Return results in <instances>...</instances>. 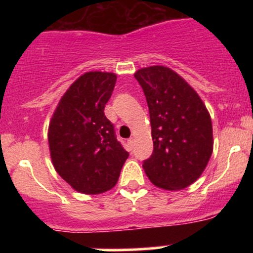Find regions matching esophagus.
Returning a JSON list of instances; mask_svg holds the SVG:
<instances>
[{"label": "esophagus", "mask_w": 253, "mask_h": 253, "mask_svg": "<svg viewBox=\"0 0 253 253\" xmlns=\"http://www.w3.org/2000/svg\"><path fill=\"white\" fill-rule=\"evenodd\" d=\"M127 143H128V147H129V149L132 150V148H133V144H134V139H133V138H129L128 141H127Z\"/></svg>", "instance_id": "esophagus-1"}]
</instances>
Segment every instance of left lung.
<instances>
[{"label":"left lung","mask_w":253,"mask_h":253,"mask_svg":"<svg viewBox=\"0 0 253 253\" xmlns=\"http://www.w3.org/2000/svg\"><path fill=\"white\" fill-rule=\"evenodd\" d=\"M149 108L153 154L143 162L148 178L169 191L195 182L213 152L211 115L195 89L164 66L134 73Z\"/></svg>","instance_id":"1"}]
</instances>
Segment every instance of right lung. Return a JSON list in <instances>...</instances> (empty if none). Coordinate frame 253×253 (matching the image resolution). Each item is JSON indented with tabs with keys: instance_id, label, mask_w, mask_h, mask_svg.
<instances>
[{
	"instance_id": "obj_1",
	"label": "right lung",
	"mask_w": 253,
	"mask_h": 253,
	"mask_svg": "<svg viewBox=\"0 0 253 253\" xmlns=\"http://www.w3.org/2000/svg\"><path fill=\"white\" fill-rule=\"evenodd\" d=\"M116 75L86 72L67 89L48 125V148L57 174L85 195L111 190L128 153L104 114Z\"/></svg>"
}]
</instances>
